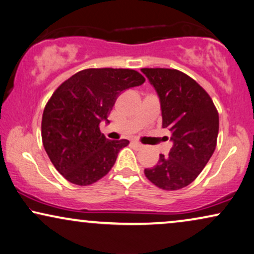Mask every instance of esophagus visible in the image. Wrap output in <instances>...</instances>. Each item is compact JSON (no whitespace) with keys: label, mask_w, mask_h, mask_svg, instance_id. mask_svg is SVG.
I'll use <instances>...</instances> for the list:
<instances>
[{"label":"esophagus","mask_w":254,"mask_h":254,"mask_svg":"<svg viewBox=\"0 0 254 254\" xmlns=\"http://www.w3.org/2000/svg\"><path fill=\"white\" fill-rule=\"evenodd\" d=\"M132 145H134V146H136L137 148H141V147H143V144H140L139 141H136V140L132 141Z\"/></svg>","instance_id":"1"}]
</instances>
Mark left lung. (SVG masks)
<instances>
[{"label": "left lung", "instance_id": "1", "mask_svg": "<svg viewBox=\"0 0 254 254\" xmlns=\"http://www.w3.org/2000/svg\"><path fill=\"white\" fill-rule=\"evenodd\" d=\"M160 100L162 127L173 141L168 155L144 171L152 184L178 190L191 184L214 153L219 118L214 102L187 74L171 68H141Z\"/></svg>", "mask_w": 254, "mask_h": 254}]
</instances>
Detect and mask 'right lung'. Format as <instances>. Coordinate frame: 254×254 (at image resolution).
<instances>
[{
	"mask_svg": "<svg viewBox=\"0 0 254 254\" xmlns=\"http://www.w3.org/2000/svg\"><path fill=\"white\" fill-rule=\"evenodd\" d=\"M134 69L88 68L63 82L46 103L42 139L56 170L77 186H88L109 173L118 152L129 140H109L100 131L120 94L140 86Z\"/></svg>",
	"mask_w": 254,
	"mask_h": 254,
	"instance_id": "1",
	"label": "right lung"
}]
</instances>
